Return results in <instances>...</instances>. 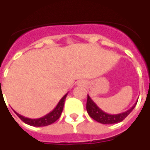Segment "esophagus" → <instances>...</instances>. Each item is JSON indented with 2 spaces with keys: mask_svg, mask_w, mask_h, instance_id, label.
I'll list each match as a JSON object with an SVG mask.
<instances>
[{
  "mask_svg": "<svg viewBox=\"0 0 150 150\" xmlns=\"http://www.w3.org/2000/svg\"><path fill=\"white\" fill-rule=\"evenodd\" d=\"M79 86H84V85H85V82H84V81H80V82L79 83Z\"/></svg>",
  "mask_w": 150,
  "mask_h": 150,
  "instance_id": "34e87169",
  "label": "esophagus"
}]
</instances>
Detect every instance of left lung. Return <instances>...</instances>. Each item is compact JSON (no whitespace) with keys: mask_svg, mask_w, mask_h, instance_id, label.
<instances>
[{"mask_svg":"<svg viewBox=\"0 0 150 150\" xmlns=\"http://www.w3.org/2000/svg\"><path fill=\"white\" fill-rule=\"evenodd\" d=\"M137 103H135L130 109L126 111L120 113V114H117V115H110V114H107L106 112L102 110L95 104V102L92 100L91 98L87 95L86 111L90 115V117H92L94 120L97 121L98 122H100L102 124H115V123H118L124 120L130 114V112L134 110Z\"/></svg>","mask_w":150,"mask_h":150,"instance_id":"1","label":"left lung"}]
</instances>
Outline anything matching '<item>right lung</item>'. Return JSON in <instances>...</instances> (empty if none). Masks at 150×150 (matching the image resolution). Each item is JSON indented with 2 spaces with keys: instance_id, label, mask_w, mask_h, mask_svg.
I'll return each instance as SVG.
<instances>
[{
  "instance_id": "add662e5",
  "label": "right lung",
  "mask_w": 150,
  "mask_h": 150,
  "mask_svg": "<svg viewBox=\"0 0 150 150\" xmlns=\"http://www.w3.org/2000/svg\"><path fill=\"white\" fill-rule=\"evenodd\" d=\"M67 94L64 95V97L60 99V101L59 102V103L57 104V106H55L54 110L52 111H51L50 113H48L47 115H46L45 116L42 117H40V118H35V119H32V118H28V117H25L22 115H19L18 113H16V111H14L16 114V115L18 116L21 119L24 123H26L29 126H37V127H40V126H49L51 124H52L57 121L60 117L61 114H62V111H63V109H64V102H65V99H66V97Z\"/></svg>"
}]
</instances>
